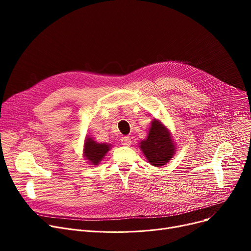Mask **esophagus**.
I'll return each instance as SVG.
<instances>
[{
	"mask_svg": "<svg viewBox=\"0 0 251 251\" xmlns=\"http://www.w3.org/2000/svg\"><path fill=\"white\" fill-rule=\"evenodd\" d=\"M121 143L124 147H130L131 146V139L128 136H124L121 138Z\"/></svg>",
	"mask_w": 251,
	"mask_h": 251,
	"instance_id": "34e87169",
	"label": "esophagus"
}]
</instances>
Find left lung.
Listing matches in <instances>:
<instances>
[{"label": "left lung", "mask_w": 251, "mask_h": 251, "mask_svg": "<svg viewBox=\"0 0 251 251\" xmlns=\"http://www.w3.org/2000/svg\"><path fill=\"white\" fill-rule=\"evenodd\" d=\"M176 147L171 131L156 119L151 123L148 137L139 142L144 156L154 167H163L172 160Z\"/></svg>", "instance_id": "obj_1"}]
</instances>
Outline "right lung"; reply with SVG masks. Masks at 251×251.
<instances>
[{
  "mask_svg": "<svg viewBox=\"0 0 251 251\" xmlns=\"http://www.w3.org/2000/svg\"><path fill=\"white\" fill-rule=\"evenodd\" d=\"M109 143H99L92 137L87 136L83 144V157L89 165L97 166L111 150Z\"/></svg>",
  "mask_w": 251,
  "mask_h": 251,
  "instance_id": "1",
  "label": "right lung"
}]
</instances>
